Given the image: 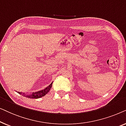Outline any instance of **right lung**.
I'll list each match as a JSON object with an SVG mask.
<instances>
[{"mask_svg": "<svg viewBox=\"0 0 126 126\" xmlns=\"http://www.w3.org/2000/svg\"><path fill=\"white\" fill-rule=\"evenodd\" d=\"M52 84L53 82H51V83L47 87L45 88L42 89V90L38 91V92H33L32 93V94H25V93H22L19 92H18V94H22V96H26V97L30 98V99H38V98H41L43 97V96H44L45 95H46V94H47V93L49 92L51 88V86H52Z\"/></svg>", "mask_w": 126, "mask_h": 126, "instance_id": "1", "label": "right lung"}]
</instances>
